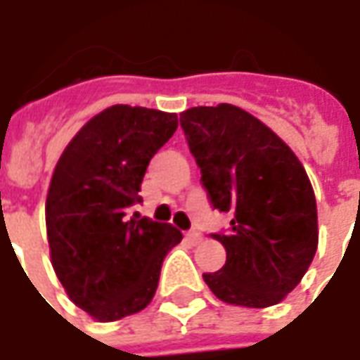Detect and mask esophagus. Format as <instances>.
<instances>
[{
    "instance_id": "1",
    "label": "esophagus",
    "mask_w": 360,
    "mask_h": 360,
    "mask_svg": "<svg viewBox=\"0 0 360 360\" xmlns=\"http://www.w3.org/2000/svg\"><path fill=\"white\" fill-rule=\"evenodd\" d=\"M185 237H187V241L193 243V245L202 241V235L198 233V231H187V233H185Z\"/></svg>"
}]
</instances>
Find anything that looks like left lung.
<instances>
[{
  "mask_svg": "<svg viewBox=\"0 0 360 360\" xmlns=\"http://www.w3.org/2000/svg\"><path fill=\"white\" fill-rule=\"evenodd\" d=\"M188 148L214 208L231 212L226 264L202 274L219 301L278 304L301 283L318 249L314 191L295 152L270 127L231 103L181 113Z\"/></svg>",
  "mask_w": 360,
  "mask_h": 360,
  "instance_id": "8db88e82",
  "label": "left lung"
}]
</instances>
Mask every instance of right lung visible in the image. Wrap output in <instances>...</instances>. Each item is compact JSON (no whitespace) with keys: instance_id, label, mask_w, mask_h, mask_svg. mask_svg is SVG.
Wrapping results in <instances>:
<instances>
[{"instance_id":"obj_1","label":"right lung","mask_w":360,"mask_h":360,"mask_svg":"<svg viewBox=\"0 0 360 360\" xmlns=\"http://www.w3.org/2000/svg\"><path fill=\"white\" fill-rule=\"evenodd\" d=\"M177 125V113L111 105L81 127L51 173V266L69 299L98 322L146 309L165 255L183 239L172 224L127 218L150 160Z\"/></svg>"}]
</instances>
